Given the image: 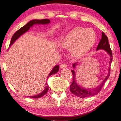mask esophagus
<instances>
[{"label":"esophagus","instance_id":"1","mask_svg":"<svg viewBox=\"0 0 121 121\" xmlns=\"http://www.w3.org/2000/svg\"><path fill=\"white\" fill-rule=\"evenodd\" d=\"M66 67H67V64H65V63L62 64L60 65L61 69H65V68H66Z\"/></svg>","mask_w":121,"mask_h":121}]
</instances>
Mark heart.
<instances>
[{"instance_id":"b5f03b06","label":"heart","mask_w":121,"mask_h":121,"mask_svg":"<svg viewBox=\"0 0 121 121\" xmlns=\"http://www.w3.org/2000/svg\"><path fill=\"white\" fill-rule=\"evenodd\" d=\"M96 40V35L93 29L76 27L61 38L60 44L64 48L71 49L74 56L81 57L92 49Z\"/></svg>"}]
</instances>
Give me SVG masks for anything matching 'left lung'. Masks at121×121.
I'll return each mask as SVG.
<instances>
[{
    "instance_id": "left-lung-1",
    "label": "left lung",
    "mask_w": 121,
    "mask_h": 121,
    "mask_svg": "<svg viewBox=\"0 0 121 121\" xmlns=\"http://www.w3.org/2000/svg\"><path fill=\"white\" fill-rule=\"evenodd\" d=\"M100 49L106 51L107 53L109 55L110 58L109 66H110L112 61V53L111 48H110L109 43H108V37L105 35V33L104 32H102L101 39H100L98 47H97L96 50H100ZM77 64V62H76L73 64L72 67L74 69H76V66ZM71 71H72V73L73 74V82L72 84L70 85V91L71 93H72L76 96L82 98H86V97H89L91 96H94V95L98 94L100 91H101L102 87L104 85L108 77H109L110 74V68H108V75L106 76V77H105L104 80L102 82V83H101V84L99 86L94 88H88L87 89V88L82 87V86H79L77 84V83L76 82L75 71L74 70H72Z\"/></svg>"
}]
</instances>
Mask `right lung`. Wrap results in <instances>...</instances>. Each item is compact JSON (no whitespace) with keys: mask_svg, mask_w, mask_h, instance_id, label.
Masks as SVG:
<instances>
[{"mask_svg":"<svg viewBox=\"0 0 121 121\" xmlns=\"http://www.w3.org/2000/svg\"><path fill=\"white\" fill-rule=\"evenodd\" d=\"M50 20L49 19L33 20H31V21H30V22H28L26 25H25L24 26L21 27V28L19 29V30H17V31L15 32L14 35H13V36L11 38V42H10L9 48L13 45V44L14 43V42L16 41V40L17 39L20 37H21L22 35H23V34L28 31V30L30 29V27H32L34 25H47V24H49V23H50ZM59 69V65H56L54 66L52 70L51 71L50 73H49L48 77H47V79H48V78L50 77L52 74H55L56 73L58 72ZM48 89H49V86L47 83V86H45V89H44V91H42V93H39V94L38 95H35V96H28V97H30V98H39L40 97L43 96V95H45L46 93L48 92Z\"/></svg>","mask_w":121,"mask_h":121,"instance_id":"right-lung-1","label":"right lung"}]
</instances>
